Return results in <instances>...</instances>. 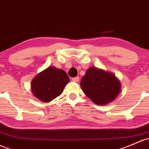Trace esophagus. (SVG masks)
Returning a JSON list of instances; mask_svg holds the SVG:
<instances>
[{
	"instance_id": "34e87169",
	"label": "esophagus",
	"mask_w": 149,
	"mask_h": 149,
	"mask_svg": "<svg viewBox=\"0 0 149 149\" xmlns=\"http://www.w3.org/2000/svg\"><path fill=\"white\" fill-rule=\"evenodd\" d=\"M79 76H76V77H75V78H73V79H72V81H74V82H76V83H78L79 81Z\"/></svg>"
}]
</instances>
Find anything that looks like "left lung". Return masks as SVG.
<instances>
[{
    "mask_svg": "<svg viewBox=\"0 0 149 149\" xmlns=\"http://www.w3.org/2000/svg\"><path fill=\"white\" fill-rule=\"evenodd\" d=\"M80 85L86 95L100 106L114 101L119 94L121 87L115 75L95 67L87 69Z\"/></svg>",
    "mask_w": 149,
    "mask_h": 149,
    "instance_id": "8db88e82",
    "label": "left lung"
}]
</instances>
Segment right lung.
<instances>
[{"label":"right lung","mask_w":149,"mask_h":149,"mask_svg":"<svg viewBox=\"0 0 149 149\" xmlns=\"http://www.w3.org/2000/svg\"><path fill=\"white\" fill-rule=\"evenodd\" d=\"M69 81L64 70L50 66L33 78L31 81V90L38 99L50 102L61 94Z\"/></svg>","instance_id":"add662e5"}]
</instances>
